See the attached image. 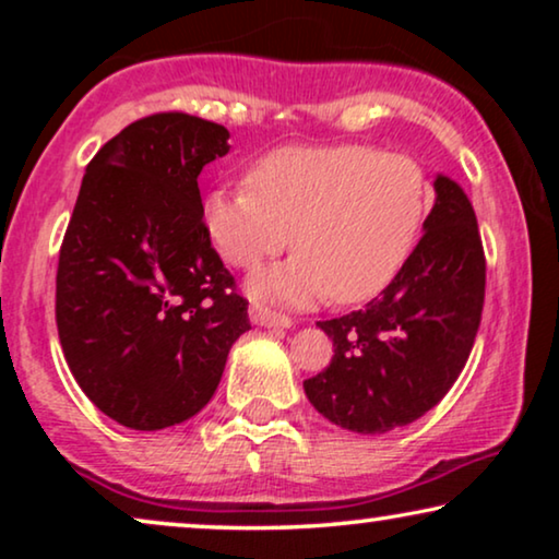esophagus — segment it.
Instances as JSON below:
<instances>
[{"label": "esophagus", "instance_id": "obj_1", "mask_svg": "<svg viewBox=\"0 0 559 559\" xmlns=\"http://www.w3.org/2000/svg\"><path fill=\"white\" fill-rule=\"evenodd\" d=\"M249 318L254 325H264V328H293V318L282 316V312L266 308V305L254 302L249 308Z\"/></svg>", "mask_w": 559, "mask_h": 559}]
</instances>
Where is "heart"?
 <instances>
[{
    "instance_id": "1",
    "label": "heart",
    "mask_w": 559,
    "mask_h": 559,
    "mask_svg": "<svg viewBox=\"0 0 559 559\" xmlns=\"http://www.w3.org/2000/svg\"><path fill=\"white\" fill-rule=\"evenodd\" d=\"M427 211V178L415 159L369 144L280 147L249 167L247 182L203 201L205 234L234 270L297 249L257 272L254 297L310 305L361 302L396 277Z\"/></svg>"
}]
</instances>
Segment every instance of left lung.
<instances>
[{"label":"left lung","instance_id":"left-lung-1","mask_svg":"<svg viewBox=\"0 0 559 559\" xmlns=\"http://www.w3.org/2000/svg\"><path fill=\"white\" fill-rule=\"evenodd\" d=\"M425 234L377 300L320 320L333 358L305 379L312 407L343 430L381 435L415 423L468 361L486 295L476 211L457 182L435 180Z\"/></svg>","mask_w":559,"mask_h":559}]
</instances>
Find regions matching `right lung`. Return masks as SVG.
<instances>
[{"mask_svg":"<svg viewBox=\"0 0 559 559\" xmlns=\"http://www.w3.org/2000/svg\"><path fill=\"white\" fill-rule=\"evenodd\" d=\"M226 152V127L159 111L111 136L83 175L58 257V338L83 394L132 430L198 415L251 328L198 188Z\"/></svg>","mask_w":559,"mask_h":559,"instance_id":"right-lung-1","label":"right lung"}]
</instances>
